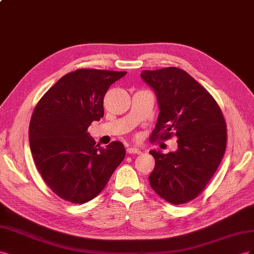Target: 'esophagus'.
<instances>
[{"label": "esophagus", "mask_w": 254, "mask_h": 254, "mask_svg": "<svg viewBox=\"0 0 254 254\" xmlns=\"http://www.w3.org/2000/svg\"><path fill=\"white\" fill-rule=\"evenodd\" d=\"M127 152L128 154H139L141 153V151L139 149H137L135 147H131V148H127Z\"/></svg>", "instance_id": "obj_1"}]
</instances>
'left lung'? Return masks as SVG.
Segmentation results:
<instances>
[{"label":"left lung","mask_w":254,"mask_h":254,"mask_svg":"<svg viewBox=\"0 0 254 254\" xmlns=\"http://www.w3.org/2000/svg\"><path fill=\"white\" fill-rule=\"evenodd\" d=\"M140 76L154 90L159 114L153 139L176 136L178 150H152L154 169L150 185L171 204H184L204 190L227 146V123L215 99L186 71L168 67L143 70Z\"/></svg>","instance_id":"8db88e82"}]
</instances>
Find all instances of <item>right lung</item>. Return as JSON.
Segmentation results:
<instances>
[{"label":"right lung","mask_w":254,"mask_h":254,"mask_svg":"<svg viewBox=\"0 0 254 254\" xmlns=\"http://www.w3.org/2000/svg\"><path fill=\"white\" fill-rule=\"evenodd\" d=\"M126 71L77 69L64 75L43 95L30 122V147L41 178L54 193L82 204L104 190L126 156L120 141L106 148L87 133L104 116L110 86Z\"/></svg>","instance_id":"1"}]
</instances>
